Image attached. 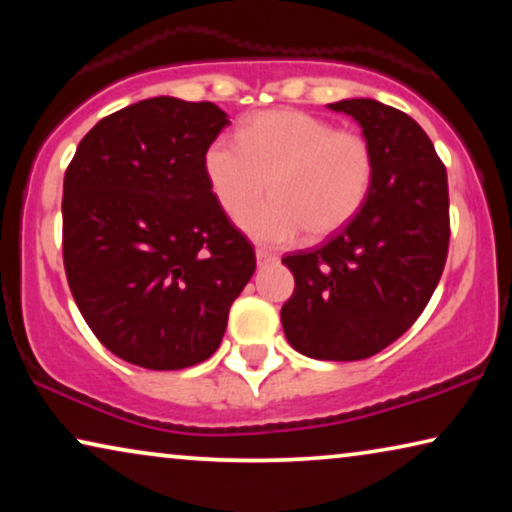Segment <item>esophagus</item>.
<instances>
[{
	"label": "esophagus",
	"mask_w": 512,
	"mask_h": 512,
	"mask_svg": "<svg viewBox=\"0 0 512 512\" xmlns=\"http://www.w3.org/2000/svg\"><path fill=\"white\" fill-rule=\"evenodd\" d=\"M256 261H258V265H265V263L275 261V256H272L268 249H256Z\"/></svg>",
	"instance_id": "esophagus-1"
}]
</instances>
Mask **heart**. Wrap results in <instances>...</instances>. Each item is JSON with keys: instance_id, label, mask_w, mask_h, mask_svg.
I'll use <instances>...</instances> for the list:
<instances>
[{"instance_id": "b5f03b06", "label": "heart", "mask_w": 512, "mask_h": 512, "mask_svg": "<svg viewBox=\"0 0 512 512\" xmlns=\"http://www.w3.org/2000/svg\"><path fill=\"white\" fill-rule=\"evenodd\" d=\"M237 142L214 139L202 167L228 216H240L265 187L273 193L240 221L258 242L282 244L303 230L307 240H326L361 212L373 188L375 156L368 139L335 130L305 111L249 116L237 128Z\"/></svg>"}]
</instances>
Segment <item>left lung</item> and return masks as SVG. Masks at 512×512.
Returning <instances> with one entry per match:
<instances>
[{
	"label": "left lung",
	"instance_id": "1",
	"mask_svg": "<svg viewBox=\"0 0 512 512\" xmlns=\"http://www.w3.org/2000/svg\"><path fill=\"white\" fill-rule=\"evenodd\" d=\"M328 109L361 125L375 179L340 233L282 258L296 279L282 326L310 359L359 361L401 338L436 291L450 247V195L445 165L408 114L368 97Z\"/></svg>",
	"mask_w": 512,
	"mask_h": 512
}]
</instances>
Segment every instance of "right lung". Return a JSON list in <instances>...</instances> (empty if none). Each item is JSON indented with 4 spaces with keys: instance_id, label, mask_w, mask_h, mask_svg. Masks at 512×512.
Returning <instances> with one entry per match:
<instances>
[{
    "instance_id": "right-lung-1",
    "label": "right lung",
    "mask_w": 512,
    "mask_h": 512,
    "mask_svg": "<svg viewBox=\"0 0 512 512\" xmlns=\"http://www.w3.org/2000/svg\"><path fill=\"white\" fill-rule=\"evenodd\" d=\"M228 123L212 102L151 97L102 118L67 167V282L90 331L118 359L149 370L209 359L254 275V247L202 167Z\"/></svg>"
}]
</instances>
